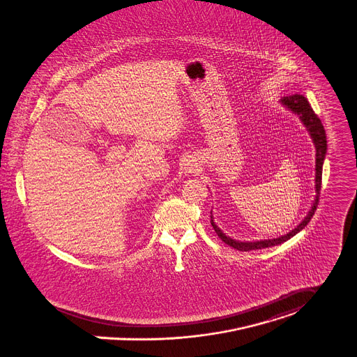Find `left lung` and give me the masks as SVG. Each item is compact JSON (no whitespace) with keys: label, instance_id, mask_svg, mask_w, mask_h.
<instances>
[{"label":"left lung","instance_id":"1","mask_svg":"<svg viewBox=\"0 0 357 357\" xmlns=\"http://www.w3.org/2000/svg\"><path fill=\"white\" fill-rule=\"evenodd\" d=\"M281 102L291 109L293 113H296L300 120L303 121V124L307 127V130L310 132L314 143H315V150H317V165H315V188H317V196H315V202L314 206L311 208V211L308 213V215L303 220V222L297 227H294L292 231L287 233L285 236H281L278 238H271V240H260V241H250V243H243V241H236L230 237H227L225 233H222V230L217 227L213 221L211 217V225L214 227L215 233L218 234V237L230 247H233L237 251H252V250H261V248H268L273 245H278L285 243L287 240H289L294 234H297L301 229L307 227V224L311 221L312 215L317 211L318 203H319V196H321V187H322V166H324V155H326V149H327V142H326V132H324V126L319 120V117L314 113L311 105L308 103L307 98L298 94L289 96V97H284L281 99Z\"/></svg>","mask_w":357,"mask_h":357}]
</instances>
